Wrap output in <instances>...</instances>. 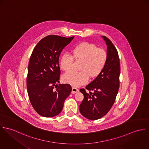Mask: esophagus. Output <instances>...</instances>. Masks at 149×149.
<instances>
[{
    "mask_svg": "<svg viewBox=\"0 0 149 149\" xmlns=\"http://www.w3.org/2000/svg\"><path fill=\"white\" fill-rule=\"evenodd\" d=\"M79 92V89H78L77 88H76L75 87H72V94H75V93H77Z\"/></svg>",
    "mask_w": 149,
    "mask_h": 149,
    "instance_id": "1",
    "label": "esophagus"
}]
</instances>
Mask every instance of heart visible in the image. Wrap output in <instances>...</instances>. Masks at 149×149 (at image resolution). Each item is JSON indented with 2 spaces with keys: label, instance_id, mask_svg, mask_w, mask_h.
I'll use <instances>...</instances> for the list:
<instances>
[{
  "label": "heart",
  "instance_id": "obj_1",
  "mask_svg": "<svg viewBox=\"0 0 149 149\" xmlns=\"http://www.w3.org/2000/svg\"><path fill=\"white\" fill-rule=\"evenodd\" d=\"M71 55L64 54L60 59V67L63 71L71 69L74 59L81 60L79 72L70 71L62 77L65 83L78 86L87 82L91 77H96L103 70L107 60V52L102 48H98L94 44L83 42L74 46Z\"/></svg>",
  "mask_w": 149,
  "mask_h": 149
}]
</instances>
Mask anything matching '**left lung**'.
<instances>
[{"label":"left lung","instance_id":"left-lung-1","mask_svg":"<svg viewBox=\"0 0 149 149\" xmlns=\"http://www.w3.org/2000/svg\"><path fill=\"white\" fill-rule=\"evenodd\" d=\"M102 38L107 45L106 65L97 78L86 86V89H80L84 99L79 106V111L90 120L100 119L109 111L119 87L120 68L118 51L109 38L104 36Z\"/></svg>","mask_w":149,"mask_h":149}]
</instances>
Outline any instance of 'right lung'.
I'll return each mask as SVG.
<instances>
[{
  "instance_id": "1",
  "label": "right lung",
  "mask_w": 149,
  "mask_h": 149,
  "mask_svg": "<svg viewBox=\"0 0 149 149\" xmlns=\"http://www.w3.org/2000/svg\"><path fill=\"white\" fill-rule=\"evenodd\" d=\"M74 38L47 36L38 43L31 55L27 77L28 95L35 110L44 117L58 115L71 92L69 84L56 83L61 74L59 56Z\"/></svg>"
}]
</instances>
